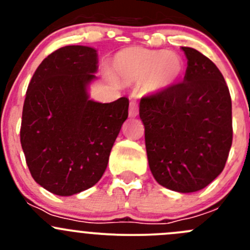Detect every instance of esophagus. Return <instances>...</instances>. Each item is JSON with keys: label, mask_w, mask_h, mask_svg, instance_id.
Segmentation results:
<instances>
[{"label": "esophagus", "mask_w": 250, "mask_h": 250, "mask_svg": "<svg viewBox=\"0 0 250 250\" xmlns=\"http://www.w3.org/2000/svg\"><path fill=\"white\" fill-rule=\"evenodd\" d=\"M139 113V105L137 102H132L129 105V117H137Z\"/></svg>", "instance_id": "1"}]
</instances>
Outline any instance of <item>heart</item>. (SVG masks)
I'll return each mask as SVG.
<instances>
[{
    "label": "heart",
    "instance_id": "heart-1",
    "mask_svg": "<svg viewBox=\"0 0 250 250\" xmlns=\"http://www.w3.org/2000/svg\"><path fill=\"white\" fill-rule=\"evenodd\" d=\"M112 66L125 81H144L146 89L152 93L170 88L184 72V62L179 54L143 47H130L118 52L113 58Z\"/></svg>",
    "mask_w": 250,
    "mask_h": 250
}]
</instances>
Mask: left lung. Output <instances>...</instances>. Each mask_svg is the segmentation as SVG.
<instances>
[{"label":"left lung","mask_w":250,"mask_h":250,"mask_svg":"<svg viewBox=\"0 0 250 250\" xmlns=\"http://www.w3.org/2000/svg\"><path fill=\"white\" fill-rule=\"evenodd\" d=\"M188 69L180 83L141 98L139 115L151 173L181 193L206 188L223 172L232 145V104L210 59L181 47Z\"/></svg>","instance_id":"1"}]
</instances>
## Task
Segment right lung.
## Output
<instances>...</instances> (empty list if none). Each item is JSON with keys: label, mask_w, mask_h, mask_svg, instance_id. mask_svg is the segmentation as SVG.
I'll return each mask as SVG.
<instances>
[{"label": "right lung", "mask_w": 250, "mask_h": 250, "mask_svg": "<svg viewBox=\"0 0 250 250\" xmlns=\"http://www.w3.org/2000/svg\"><path fill=\"white\" fill-rule=\"evenodd\" d=\"M97 70L94 48L66 46L43 59L27 87L20 143L34 180L54 195L72 196L100 180L128 117L125 97L89 99Z\"/></svg>", "instance_id": "add662e5"}]
</instances>
